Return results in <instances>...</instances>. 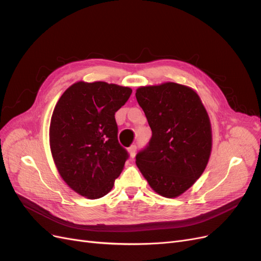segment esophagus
I'll use <instances>...</instances> for the list:
<instances>
[{
	"label": "esophagus",
	"instance_id": "1",
	"mask_svg": "<svg viewBox=\"0 0 261 261\" xmlns=\"http://www.w3.org/2000/svg\"><path fill=\"white\" fill-rule=\"evenodd\" d=\"M136 150H137V147L136 146H132L128 148V152H129V155L130 158H134L136 154Z\"/></svg>",
	"mask_w": 261,
	"mask_h": 261
}]
</instances>
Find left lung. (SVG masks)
Wrapping results in <instances>:
<instances>
[{
    "label": "left lung",
    "instance_id": "left-lung-1",
    "mask_svg": "<svg viewBox=\"0 0 261 261\" xmlns=\"http://www.w3.org/2000/svg\"><path fill=\"white\" fill-rule=\"evenodd\" d=\"M136 99L152 132L136 164L155 193L175 198L207 167L212 148L209 115L197 92L176 83L139 87Z\"/></svg>",
    "mask_w": 261,
    "mask_h": 261
}]
</instances>
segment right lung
Returning <instances> with one entry per match:
<instances>
[{"label": "right lung", "mask_w": 261, "mask_h": 261, "mask_svg": "<svg viewBox=\"0 0 261 261\" xmlns=\"http://www.w3.org/2000/svg\"><path fill=\"white\" fill-rule=\"evenodd\" d=\"M132 94L128 87L77 82L59 99L50 123V148L61 177L88 199L113 188L128 153L117 140L115 112Z\"/></svg>", "instance_id": "right-lung-1"}]
</instances>
